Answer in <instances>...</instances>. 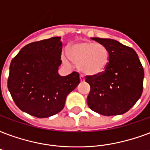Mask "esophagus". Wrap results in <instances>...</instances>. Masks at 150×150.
Wrapping results in <instances>:
<instances>
[{"instance_id": "1", "label": "esophagus", "mask_w": 150, "mask_h": 150, "mask_svg": "<svg viewBox=\"0 0 150 150\" xmlns=\"http://www.w3.org/2000/svg\"><path fill=\"white\" fill-rule=\"evenodd\" d=\"M80 81H81V82H84V81H85V78H84V75H80Z\"/></svg>"}]
</instances>
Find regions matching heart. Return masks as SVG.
I'll use <instances>...</instances> for the list:
<instances>
[{
  "label": "heart",
  "mask_w": 150,
  "mask_h": 150,
  "mask_svg": "<svg viewBox=\"0 0 150 150\" xmlns=\"http://www.w3.org/2000/svg\"><path fill=\"white\" fill-rule=\"evenodd\" d=\"M70 56L78 64L79 69L87 75L102 74L109 64L108 49L95 42H85L73 45L70 49ZM64 58L67 60V55H64Z\"/></svg>",
  "instance_id": "b5f03b06"
}]
</instances>
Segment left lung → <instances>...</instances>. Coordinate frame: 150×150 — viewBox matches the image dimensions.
<instances>
[{"label":"left lung","instance_id":"left-lung-1","mask_svg":"<svg viewBox=\"0 0 150 150\" xmlns=\"http://www.w3.org/2000/svg\"><path fill=\"white\" fill-rule=\"evenodd\" d=\"M91 39L108 49L109 64L102 74L86 77L90 86L88 106L104 116L122 115L134 105L142 93V65L132 48L110 38Z\"/></svg>","mask_w":150,"mask_h":150}]
</instances>
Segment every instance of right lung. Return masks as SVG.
<instances>
[{"instance_id": "right-lung-1", "label": "right lung", "mask_w": 150, "mask_h": 150, "mask_svg": "<svg viewBox=\"0 0 150 150\" xmlns=\"http://www.w3.org/2000/svg\"><path fill=\"white\" fill-rule=\"evenodd\" d=\"M53 37L30 43L11 60L8 88L23 112L38 118L60 112L66 98L79 84V74L58 73L61 64L62 42Z\"/></svg>"}]
</instances>
